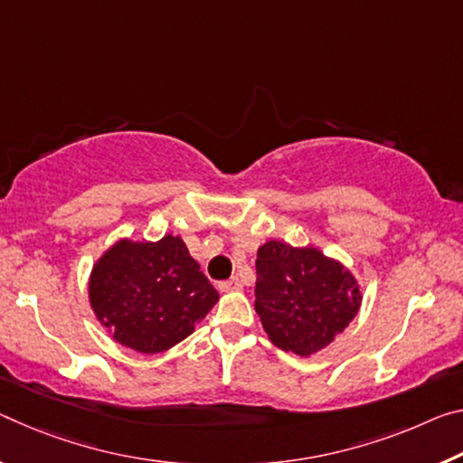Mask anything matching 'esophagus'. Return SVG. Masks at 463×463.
Returning a JSON list of instances; mask_svg holds the SVG:
<instances>
[{"label":"esophagus","instance_id":"esophagus-1","mask_svg":"<svg viewBox=\"0 0 463 463\" xmlns=\"http://www.w3.org/2000/svg\"><path fill=\"white\" fill-rule=\"evenodd\" d=\"M218 288L222 290V292H231V290H241L243 288V280H241L239 276H232L231 280H224V282H220L218 284Z\"/></svg>","mask_w":463,"mask_h":463}]
</instances>
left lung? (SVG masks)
<instances>
[{"label":"left lung","instance_id":"1","mask_svg":"<svg viewBox=\"0 0 463 463\" xmlns=\"http://www.w3.org/2000/svg\"><path fill=\"white\" fill-rule=\"evenodd\" d=\"M255 276V311L263 329L278 348L298 356L326 348L361 307L350 271L313 247L269 241L260 247Z\"/></svg>","mask_w":463,"mask_h":463}]
</instances>
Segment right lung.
Listing matches in <instances>:
<instances>
[{
	"instance_id": "add662e5",
	"label": "right lung",
	"mask_w": 463,
	"mask_h": 463,
	"mask_svg": "<svg viewBox=\"0 0 463 463\" xmlns=\"http://www.w3.org/2000/svg\"><path fill=\"white\" fill-rule=\"evenodd\" d=\"M218 292L185 243L166 234L158 243L119 241L90 276V305L123 346L156 354L194 332Z\"/></svg>"
}]
</instances>
